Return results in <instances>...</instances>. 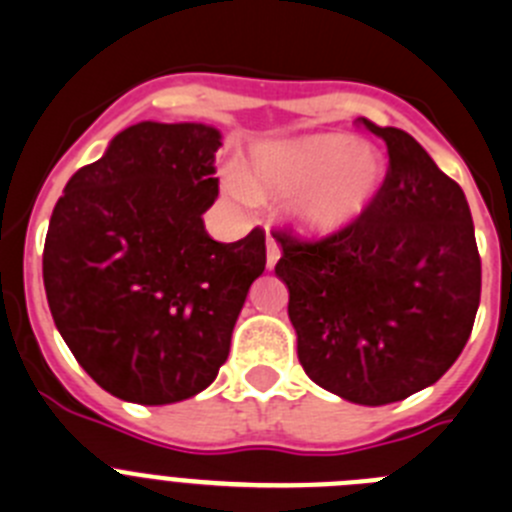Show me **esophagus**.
Segmentation results:
<instances>
[{"label": "esophagus", "instance_id": "esophagus-1", "mask_svg": "<svg viewBox=\"0 0 512 512\" xmlns=\"http://www.w3.org/2000/svg\"><path fill=\"white\" fill-rule=\"evenodd\" d=\"M279 256H281V246L279 243H276V238H266V269H274L276 266V261H279Z\"/></svg>", "mask_w": 512, "mask_h": 512}]
</instances>
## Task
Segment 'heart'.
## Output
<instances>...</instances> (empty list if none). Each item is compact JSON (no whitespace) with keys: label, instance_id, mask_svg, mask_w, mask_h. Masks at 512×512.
<instances>
[{"label":"heart","instance_id":"heart-1","mask_svg":"<svg viewBox=\"0 0 512 512\" xmlns=\"http://www.w3.org/2000/svg\"><path fill=\"white\" fill-rule=\"evenodd\" d=\"M386 180L383 154L345 134H307L253 149L236 198H287V218L307 238H327L358 223Z\"/></svg>","mask_w":512,"mask_h":512}]
</instances>
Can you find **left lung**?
<instances>
[{
  "label": "left lung",
  "mask_w": 512,
  "mask_h": 512,
  "mask_svg": "<svg viewBox=\"0 0 512 512\" xmlns=\"http://www.w3.org/2000/svg\"><path fill=\"white\" fill-rule=\"evenodd\" d=\"M388 147L368 213L304 243L274 231L297 355L317 386L386 406L437 383L470 340L482 266L462 187L411 134L358 119Z\"/></svg>",
  "instance_id": "obj_1"
}]
</instances>
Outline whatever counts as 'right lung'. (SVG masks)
Returning <instances> with one entry per match:
<instances>
[{
	"mask_svg": "<svg viewBox=\"0 0 512 512\" xmlns=\"http://www.w3.org/2000/svg\"><path fill=\"white\" fill-rule=\"evenodd\" d=\"M208 124L139 121L75 172L50 218L42 281L65 345L121 401L164 406L218 375L266 236H208L218 198Z\"/></svg>",
	"mask_w": 512,
	"mask_h": 512,
	"instance_id": "1",
	"label": "right lung"
}]
</instances>
